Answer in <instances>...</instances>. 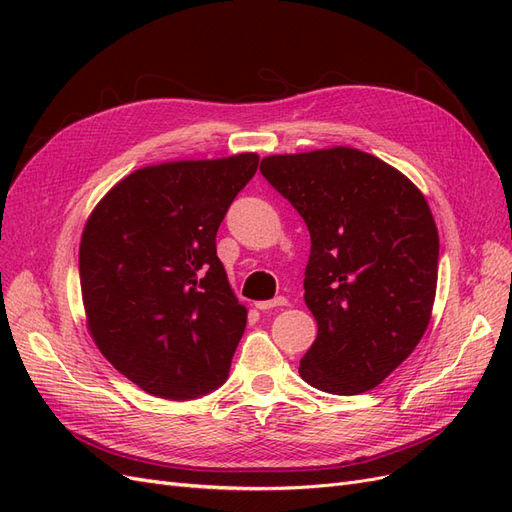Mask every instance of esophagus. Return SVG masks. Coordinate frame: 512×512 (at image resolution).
Segmentation results:
<instances>
[{"label": "esophagus", "instance_id": "34e87169", "mask_svg": "<svg viewBox=\"0 0 512 512\" xmlns=\"http://www.w3.org/2000/svg\"><path fill=\"white\" fill-rule=\"evenodd\" d=\"M282 305H288V299L286 297H275L271 301H258L256 307L260 309V312H267V309H273V307H282Z\"/></svg>", "mask_w": 512, "mask_h": 512}]
</instances>
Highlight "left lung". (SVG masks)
<instances>
[{
	"label": "left lung",
	"instance_id": "left-lung-1",
	"mask_svg": "<svg viewBox=\"0 0 512 512\" xmlns=\"http://www.w3.org/2000/svg\"><path fill=\"white\" fill-rule=\"evenodd\" d=\"M260 173L312 237L303 288L318 335L301 378L333 395L374 389L431 320L440 239L423 192L391 164L342 145L267 156Z\"/></svg>",
	"mask_w": 512,
	"mask_h": 512
}]
</instances>
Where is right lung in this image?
I'll use <instances>...</instances> for the list:
<instances>
[{"label": "right lung", "instance_id": "add662e5", "mask_svg": "<svg viewBox=\"0 0 512 512\" xmlns=\"http://www.w3.org/2000/svg\"><path fill=\"white\" fill-rule=\"evenodd\" d=\"M256 153L143 166L91 211L79 247L87 329L143 391L194 399L228 378L247 309L215 235L258 168Z\"/></svg>", "mask_w": 512, "mask_h": 512}]
</instances>
